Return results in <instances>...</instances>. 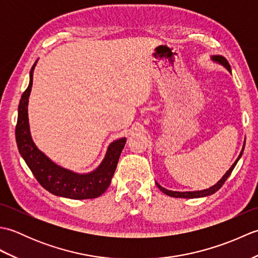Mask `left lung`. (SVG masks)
Masks as SVG:
<instances>
[{
	"mask_svg": "<svg viewBox=\"0 0 258 258\" xmlns=\"http://www.w3.org/2000/svg\"><path fill=\"white\" fill-rule=\"evenodd\" d=\"M211 58L213 59V61H215V62H217V63L222 64L223 67H225V68L229 71V72H231V65H229L228 61H227V59H226L225 57L221 56V55H214V56H212ZM244 147H245V144H244V146H243L242 152H240L239 156L237 157V160L234 162V164L231 166V168L228 169V171L225 173V175H224V176H223L220 180H218V182H217L215 185H213L212 187H210V188L203 189V190H195V191H174V190H168V189H166V188H164V187H162V186H161L160 184L156 183L157 187L160 188L164 194H166V195H168V196H172V197H179V199H199V197H205V196H208V195H212V194H214V193H215V191H217L218 189H220V188L222 187L223 184L225 183V180L228 178L229 175L232 174L234 167L236 166V164H237V162L239 161V158L242 157V154H243V152H244Z\"/></svg>",
	"mask_w": 258,
	"mask_h": 258,
	"instance_id": "1",
	"label": "left lung"
}]
</instances>
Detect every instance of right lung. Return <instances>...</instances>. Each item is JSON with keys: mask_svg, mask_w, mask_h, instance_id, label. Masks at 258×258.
Listing matches in <instances>:
<instances>
[{"mask_svg": "<svg viewBox=\"0 0 258 258\" xmlns=\"http://www.w3.org/2000/svg\"><path fill=\"white\" fill-rule=\"evenodd\" d=\"M36 62L31 69L30 84L22 94L19 104L15 138L20 154L30 167L37 182L50 193L72 200H87L101 196L111 184L126 139H119L111 143L100 166L91 173L78 174L53 163L44 153L37 149L30 133L27 104H29V96L33 84V72Z\"/></svg>", "mask_w": 258, "mask_h": 258, "instance_id": "add662e5", "label": "right lung"}]
</instances>
